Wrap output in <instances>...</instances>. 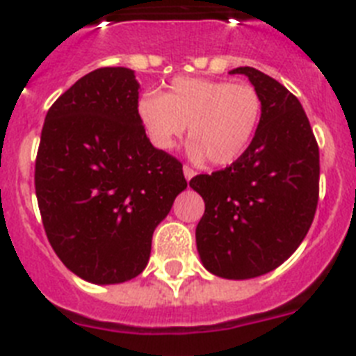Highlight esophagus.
<instances>
[{"label":"esophagus","instance_id":"obj_1","mask_svg":"<svg viewBox=\"0 0 356 356\" xmlns=\"http://www.w3.org/2000/svg\"><path fill=\"white\" fill-rule=\"evenodd\" d=\"M184 176H185V180L191 181L194 178V176H196V171L188 168V165H184Z\"/></svg>","mask_w":356,"mask_h":356}]
</instances>
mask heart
<instances>
[{"label":"heart","instance_id":"heart-1","mask_svg":"<svg viewBox=\"0 0 356 356\" xmlns=\"http://www.w3.org/2000/svg\"><path fill=\"white\" fill-rule=\"evenodd\" d=\"M137 115L160 151L175 149L188 127V159H209L221 168L237 162L253 143L262 119V96L244 81L175 78L162 96L143 94Z\"/></svg>","mask_w":356,"mask_h":356}]
</instances>
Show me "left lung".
<instances>
[{"mask_svg": "<svg viewBox=\"0 0 356 356\" xmlns=\"http://www.w3.org/2000/svg\"><path fill=\"white\" fill-rule=\"evenodd\" d=\"M244 74L262 96V119L246 153L222 171L194 176L205 201L196 246L203 267L226 280L273 271L298 250L319 197V147L303 106L275 78Z\"/></svg>", "mask_w": 356, "mask_h": 356, "instance_id": "8db88e82", "label": "left lung"}]
</instances>
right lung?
<instances>
[{"mask_svg":"<svg viewBox=\"0 0 356 356\" xmlns=\"http://www.w3.org/2000/svg\"><path fill=\"white\" fill-rule=\"evenodd\" d=\"M139 90L131 69H96L53 103L40 134L44 229L64 266L90 284L139 276L153 232L187 188L181 163L147 139Z\"/></svg>","mask_w":356,"mask_h":356,"instance_id":"obj_1","label":"right lung"}]
</instances>
